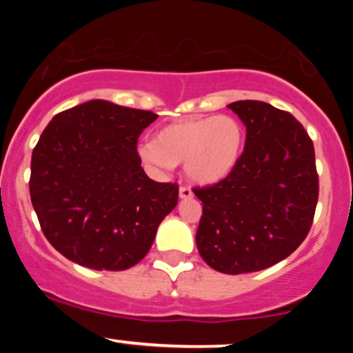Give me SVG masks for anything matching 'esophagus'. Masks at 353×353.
Here are the masks:
<instances>
[{"instance_id":"esophagus-1","label":"esophagus","mask_w":353,"mask_h":353,"mask_svg":"<svg viewBox=\"0 0 353 353\" xmlns=\"http://www.w3.org/2000/svg\"><path fill=\"white\" fill-rule=\"evenodd\" d=\"M192 196H194V194H192V190H190L189 185H181V188H179V197H181V199H190Z\"/></svg>"}]
</instances>
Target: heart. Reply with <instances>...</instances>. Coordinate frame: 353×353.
<instances>
[{
  "label": "heart",
  "mask_w": 353,
  "mask_h": 353,
  "mask_svg": "<svg viewBox=\"0 0 353 353\" xmlns=\"http://www.w3.org/2000/svg\"><path fill=\"white\" fill-rule=\"evenodd\" d=\"M245 134L232 116H199L174 121L157 131L154 143H145V161L172 168L184 164L185 176L201 185L221 182L236 169L244 152Z\"/></svg>",
  "instance_id": "obj_1"
}]
</instances>
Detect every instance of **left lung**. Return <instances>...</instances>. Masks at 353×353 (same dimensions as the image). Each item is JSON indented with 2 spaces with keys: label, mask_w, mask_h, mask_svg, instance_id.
Listing matches in <instances>:
<instances>
[{
  "label": "left lung",
  "mask_w": 353,
  "mask_h": 353,
  "mask_svg": "<svg viewBox=\"0 0 353 353\" xmlns=\"http://www.w3.org/2000/svg\"><path fill=\"white\" fill-rule=\"evenodd\" d=\"M245 124L241 161L225 179L194 188L202 201L201 257L224 274L257 272L289 257L312 228L319 174L310 136L262 101L229 104Z\"/></svg>",
  "instance_id": "8db88e82"
}]
</instances>
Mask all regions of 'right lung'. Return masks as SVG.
<instances>
[{
  "label": "right lung",
  "mask_w": 353,
  "mask_h": 353,
  "mask_svg": "<svg viewBox=\"0 0 353 353\" xmlns=\"http://www.w3.org/2000/svg\"><path fill=\"white\" fill-rule=\"evenodd\" d=\"M157 114L92 99L58 112L31 156L30 194L50 244L94 270L143 261L179 185L149 179L137 139Z\"/></svg>",
  "instance_id": "add662e5"
}]
</instances>
